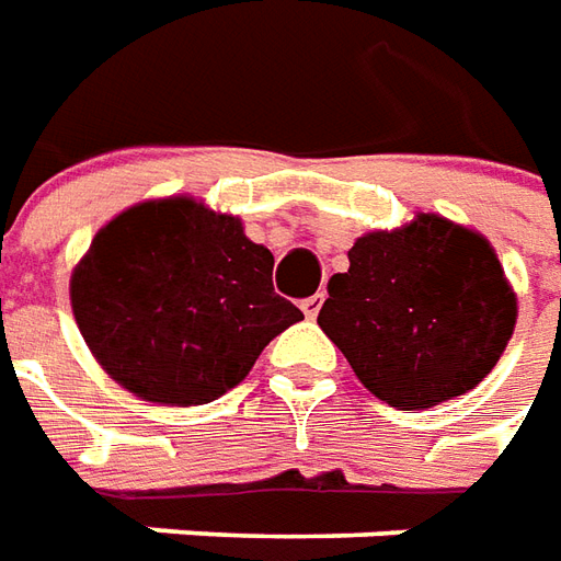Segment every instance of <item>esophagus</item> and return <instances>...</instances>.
<instances>
[{"label": "esophagus", "instance_id": "obj_1", "mask_svg": "<svg viewBox=\"0 0 561 561\" xmlns=\"http://www.w3.org/2000/svg\"><path fill=\"white\" fill-rule=\"evenodd\" d=\"M323 299H325V293H317V296H311V299H305L301 301V311H305V317H317L320 313V308H323Z\"/></svg>", "mask_w": 561, "mask_h": 561}]
</instances>
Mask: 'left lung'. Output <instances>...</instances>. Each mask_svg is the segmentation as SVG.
Instances as JSON below:
<instances>
[{
	"label": "left lung",
	"instance_id": "1",
	"mask_svg": "<svg viewBox=\"0 0 561 561\" xmlns=\"http://www.w3.org/2000/svg\"><path fill=\"white\" fill-rule=\"evenodd\" d=\"M332 274L317 323L377 399L423 411L490 375L516 325V296L483 236L416 214L368 232Z\"/></svg>",
	"mask_w": 561,
	"mask_h": 561
}]
</instances>
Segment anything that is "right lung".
<instances>
[{"label":"right lung","instance_id":"right-lung-1","mask_svg":"<svg viewBox=\"0 0 561 561\" xmlns=\"http://www.w3.org/2000/svg\"><path fill=\"white\" fill-rule=\"evenodd\" d=\"M272 250L232 214L186 196L102 226L75 272L71 311L96 363L157 404H208L305 313L274 293Z\"/></svg>","mask_w":561,"mask_h":561}]
</instances>
